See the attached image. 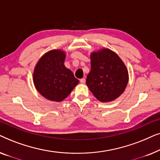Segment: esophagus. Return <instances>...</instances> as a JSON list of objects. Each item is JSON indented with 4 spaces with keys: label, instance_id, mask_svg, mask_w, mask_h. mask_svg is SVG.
Listing matches in <instances>:
<instances>
[{
    "label": "esophagus",
    "instance_id": "34e87169",
    "mask_svg": "<svg viewBox=\"0 0 160 160\" xmlns=\"http://www.w3.org/2000/svg\"><path fill=\"white\" fill-rule=\"evenodd\" d=\"M85 82H86V79H85L84 78H82V79H80V82L82 83V84H84Z\"/></svg>",
    "mask_w": 160,
    "mask_h": 160
}]
</instances>
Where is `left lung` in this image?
<instances>
[{
  "label": "left lung",
  "instance_id": "obj_1",
  "mask_svg": "<svg viewBox=\"0 0 160 160\" xmlns=\"http://www.w3.org/2000/svg\"><path fill=\"white\" fill-rule=\"evenodd\" d=\"M90 59L91 71L86 81L89 90L102 102L117 99L125 90L129 80L123 61L106 48L92 52Z\"/></svg>",
  "mask_w": 160,
  "mask_h": 160
}]
</instances>
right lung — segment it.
Listing matches in <instances>:
<instances>
[{"label": "right lung", "mask_w": 160, "mask_h": 160, "mask_svg": "<svg viewBox=\"0 0 160 160\" xmlns=\"http://www.w3.org/2000/svg\"><path fill=\"white\" fill-rule=\"evenodd\" d=\"M65 52L53 49L45 53L33 71V83L39 93L47 100L61 102L70 95L79 81L64 65Z\"/></svg>", "instance_id": "1"}]
</instances>
